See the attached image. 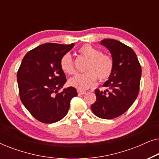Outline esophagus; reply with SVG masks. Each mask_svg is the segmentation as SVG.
<instances>
[{
    "mask_svg": "<svg viewBox=\"0 0 159 159\" xmlns=\"http://www.w3.org/2000/svg\"><path fill=\"white\" fill-rule=\"evenodd\" d=\"M77 93H78V94H79V95H84V94H85V93H86L85 91L80 90H77Z\"/></svg>",
    "mask_w": 159,
    "mask_h": 159,
    "instance_id": "34e87169",
    "label": "esophagus"
}]
</instances>
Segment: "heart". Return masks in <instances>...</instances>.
I'll return each mask as SVG.
<instances>
[{"label":"heart","mask_w":159,"mask_h":159,"mask_svg":"<svg viewBox=\"0 0 159 159\" xmlns=\"http://www.w3.org/2000/svg\"><path fill=\"white\" fill-rule=\"evenodd\" d=\"M77 53L80 56L88 59L85 73L75 76L69 80L71 86L80 90L90 88L96 82L98 78L103 82L108 80L114 70V60L108 54L101 53L96 48L84 44L79 48ZM60 66L62 71L69 75H75L76 69L72 58L66 53L61 58Z\"/></svg>","instance_id":"b5f03b06"}]
</instances>
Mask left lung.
<instances>
[{"instance_id":"left-lung-1","label":"left lung","mask_w":159,"mask_h":159,"mask_svg":"<svg viewBox=\"0 0 159 159\" xmlns=\"http://www.w3.org/2000/svg\"><path fill=\"white\" fill-rule=\"evenodd\" d=\"M101 44L109 50L114 70L103 84L107 90L96 89V101L91 106L93 114L101 119L116 118L129 109L140 90L141 66L131 48L113 39H104Z\"/></svg>"}]
</instances>
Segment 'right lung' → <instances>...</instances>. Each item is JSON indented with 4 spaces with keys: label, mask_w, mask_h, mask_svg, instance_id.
I'll return each mask as SVG.
<instances>
[{
    "label": "right lung",
    "mask_w": 159,
    "mask_h": 159,
    "mask_svg": "<svg viewBox=\"0 0 159 159\" xmlns=\"http://www.w3.org/2000/svg\"><path fill=\"white\" fill-rule=\"evenodd\" d=\"M75 44L45 43L28 52L17 72L20 99L32 116L42 123L61 120L68 113L70 101L77 96L73 87L58 92L66 78L61 58Z\"/></svg>",
    "instance_id": "add662e5"
}]
</instances>
